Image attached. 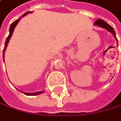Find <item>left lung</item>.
Segmentation results:
<instances>
[{"label":"left lung","mask_w":121,"mask_h":121,"mask_svg":"<svg viewBox=\"0 0 121 121\" xmlns=\"http://www.w3.org/2000/svg\"><path fill=\"white\" fill-rule=\"evenodd\" d=\"M95 25H97V26H101V27L103 28H105L106 29L108 32H110L113 34V35H114V37L115 38V39L117 40V38H116V35H115V30L114 29H113L112 26H111L109 24H108L106 22H105L103 20H100V19H98L95 22Z\"/></svg>","instance_id":"1"}]
</instances>
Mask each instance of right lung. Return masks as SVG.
<instances>
[{"mask_svg":"<svg viewBox=\"0 0 121 121\" xmlns=\"http://www.w3.org/2000/svg\"><path fill=\"white\" fill-rule=\"evenodd\" d=\"M32 13V12H27V13H26L24 15H22V17H24V16H25L26 14H28V13ZM20 21V19H18V20H16V21H15L14 22L11 24V26H10V28H9V35H8V37L6 38V42H5V46H4V51H3V58H4V53H5V50H6V47H7V44H8V43H9V39H10V38H11V36H12V35H13V31H14V29H15V27L16 26V25H17V24L18 23V21ZM42 91H38V92H35V93H24L26 95H31V96H33V95H39V94H42Z\"/></svg>","mask_w":121,"mask_h":121,"instance_id":"1","label":"right lung"}]
</instances>
